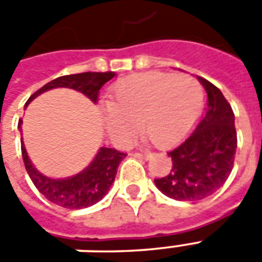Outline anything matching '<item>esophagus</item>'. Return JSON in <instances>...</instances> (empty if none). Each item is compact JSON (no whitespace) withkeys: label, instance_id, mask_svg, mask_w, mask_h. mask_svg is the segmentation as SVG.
I'll list each match as a JSON object with an SVG mask.
<instances>
[{"label":"esophagus","instance_id":"esophagus-1","mask_svg":"<svg viewBox=\"0 0 262 262\" xmlns=\"http://www.w3.org/2000/svg\"><path fill=\"white\" fill-rule=\"evenodd\" d=\"M130 156H132V157H136V159H144V160H148V157H151V154H150V153H146V154L132 153Z\"/></svg>","mask_w":262,"mask_h":262}]
</instances>
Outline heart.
<instances>
[{"label": "heart", "instance_id": "heart-1", "mask_svg": "<svg viewBox=\"0 0 262 262\" xmlns=\"http://www.w3.org/2000/svg\"><path fill=\"white\" fill-rule=\"evenodd\" d=\"M202 103L203 88L193 75H130L115 86L114 101L102 103L103 122L119 144L129 142L143 123L156 146L170 147L187 135Z\"/></svg>", "mask_w": 262, "mask_h": 262}]
</instances>
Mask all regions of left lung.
Returning <instances> with one entry per match:
<instances>
[{"instance_id":"left-lung-1","label":"left lung","mask_w":262,"mask_h":262,"mask_svg":"<svg viewBox=\"0 0 262 262\" xmlns=\"http://www.w3.org/2000/svg\"><path fill=\"white\" fill-rule=\"evenodd\" d=\"M208 94V108L195 130L172 148L170 174L154 180L156 187L176 201H201L229 178L234 163L237 133L234 114L217 86L198 78Z\"/></svg>"}]
</instances>
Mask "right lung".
<instances>
[{"label": "right lung", "instance_id": "add662e5", "mask_svg": "<svg viewBox=\"0 0 262 262\" xmlns=\"http://www.w3.org/2000/svg\"><path fill=\"white\" fill-rule=\"evenodd\" d=\"M115 75L116 73L114 71L63 75L50 81L39 91L35 92L25 103V108L40 94L53 88H73L90 98L94 103H97L101 88L108 81L112 80ZM20 125L22 120H19L18 123V129L22 132ZM20 147H22V159L25 163V168L37 191L48 201L67 209L88 208L94 203L99 202L108 193L109 188L112 187L118 172V167L126 156L125 153H120L115 148L101 147L91 163L78 174L67 178H50L42 174L33 165L28 156L24 140H20Z\"/></svg>", "mask_w": 262, "mask_h": 262}]
</instances>
